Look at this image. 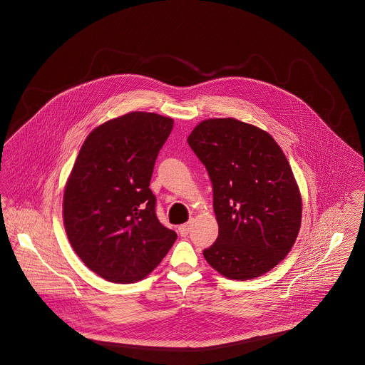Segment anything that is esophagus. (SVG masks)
Listing matches in <instances>:
<instances>
[{"label":"esophagus","instance_id":"1","mask_svg":"<svg viewBox=\"0 0 365 365\" xmlns=\"http://www.w3.org/2000/svg\"><path fill=\"white\" fill-rule=\"evenodd\" d=\"M190 227L191 222H187V223H185V225H180V226L178 227V231H179V234H180L182 237H186V235H189Z\"/></svg>","mask_w":365,"mask_h":365}]
</instances>
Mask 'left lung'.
<instances>
[{
    "instance_id": "1",
    "label": "left lung",
    "mask_w": 365,
    "mask_h": 365,
    "mask_svg": "<svg viewBox=\"0 0 365 365\" xmlns=\"http://www.w3.org/2000/svg\"><path fill=\"white\" fill-rule=\"evenodd\" d=\"M187 142L208 171L219 225L205 260L228 279L261 277L287 256L301 227L287 158L268 133L232 118L200 123Z\"/></svg>"
}]
</instances>
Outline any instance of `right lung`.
Here are the masks:
<instances>
[{
  "instance_id": "1",
  "label": "right lung",
  "mask_w": 365,
  "mask_h": 365,
  "mask_svg": "<svg viewBox=\"0 0 365 365\" xmlns=\"http://www.w3.org/2000/svg\"><path fill=\"white\" fill-rule=\"evenodd\" d=\"M174 120L131 112L94 128L64 190L71 246L93 272L113 283L149 275L176 241L156 215L149 189L155 163Z\"/></svg>"
}]
</instances>
